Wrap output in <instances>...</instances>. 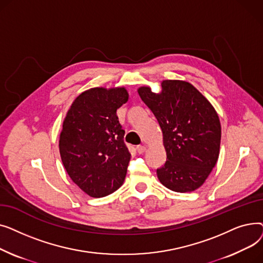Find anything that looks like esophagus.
I'll return each mask as SVG.
<instances>
[{
    "mask_svg": "<svg viewBox=\"0 0 263 263\" xmlns=\"http://www.w3.org/2000/svg\"><path fill=\"white\" fill-rule=\"evenodd\" d=\"M145 150H146V147L144 145H139L136 147V151H137V154H139V155L144 154Z\"/></svg>",
    "mask_w": 263,
    "mask_h": 263,
    "instance_id": "34e87169",
    "label": "esophagus"
}]
</instances>
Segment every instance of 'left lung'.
I'll return each instance as SVG.
<instances>
[{
  "label": "left lung",
  "instance_id": "left-lung-1",
  "mask_svg": "<svg viewBox=\"0 0 263 263\" xmlns=\"http://www.w3.org/2000/svg\"><path fill=\"white\" fill-rule=\"evenodd\" d=\"M139 95L163 133L166 162L157 170L160 182L179 193L195 191L219 155L220 123L214 107L184 81L165 80L160 93L141 87Z\"/></svg>",
  "mask_w": 263,
  "mask_h": 263
}]
</instances>
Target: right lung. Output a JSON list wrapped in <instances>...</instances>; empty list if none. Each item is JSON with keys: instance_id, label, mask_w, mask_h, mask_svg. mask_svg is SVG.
Here are the masks:
<instances>
[{"instance_id": "add662e5", "label": "right lung", "mask_w": 263, "mask_h": 263, "mask_svg": "<svg viewBox=\"0 0 263 263\" xmlns=\"http://www.w3.org/2000/svg\"><path fill=\"white\" fill-rule=\"evenodd\" d=\"M123 87L90 88L69 108L60 136V153L71 180L91 197L118 190L131 155L116 110L128 101Z\"/></svg>"}]
</instances>
